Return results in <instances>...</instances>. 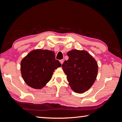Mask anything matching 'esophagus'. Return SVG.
I'll use <instances>...</instances> for the list:
<instances>
[{"label": "esophagus", "mask_w": 122, "mask_h": 122, "mask_svg": "<svg viewBox=\"0 0 122 122\" xmlns=\"http://www.w3.org/2000/svg\"><path fill=\"white\" fill-rule=\"evenodd\" d=\"M64 60H60V62H61V64L62 65V64H63V62H64Z\"/></svg>", "instance_id": "1"}]
</instances>
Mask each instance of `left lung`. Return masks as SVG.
<instances>
[{"mask_svg": "<svg viewBox=\"0 0 122 122\" xmlns=\"http://www.w3.org/2000/svg\"><path fill=\"white\" fill-rule=\"evenodd\" d=\"M69 59L62 65L72 90L83 93L88 90L96 79L98 66L95 59L85 50H72L67 53Z\"/></svg>", "mask_w": 122, "mask_h": 122, "instance_id": "1", "label": "left lung"}]
</instances>
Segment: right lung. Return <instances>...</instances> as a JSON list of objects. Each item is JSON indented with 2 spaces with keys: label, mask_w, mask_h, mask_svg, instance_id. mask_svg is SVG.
Listing matches in <instances>:
<instances>
[{
  "label": "right lung",
  "mask_w": 122,
  "mask_h": 122,
  "mask_svg": "<svg viewBox=\"0 0 122 122\" xmlns=\"http://www.w3.org/2000/svg\"><path fill=\"white\" fill-rule=\"evenodd\" d=\"M54 51L36 49L21 62V73L25 82L35 89H41L52 78L53 72L61 67Z\"/></svg>",
  "instance_id": "add662e5"
}]
</instances>
